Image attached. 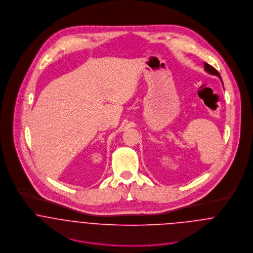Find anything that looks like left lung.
Here are the masks:
<instances>
[{
  "label": "left lung",
  "instance_id": "1",
  "mask_svg": "<svg viewBox=\"0 0 253 253\" xmlns=\"http://www.w3.org/2000/svg\"><path fill=\"white\" fill-rule=\"evenodd\" d=\"M205 70L207 71L208 73H210V74H211V75H215L217 76L220 80H221V77H220V74L218 73L216 69L215 68H213L211 65H210V64H208V63H206L205 62ZM222 81V80H221Z\"/></svg>",
  "mask_w": 253,
  "mask_h": 253
}]
</instances>
